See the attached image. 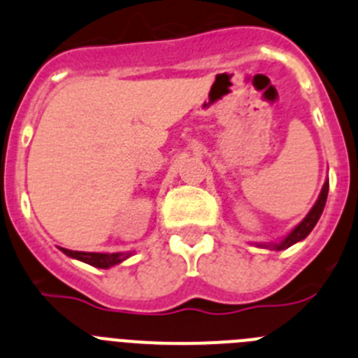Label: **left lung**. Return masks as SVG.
Masks as SVG:
<instances>
[{
	"mask_svg": "<svg viewBox=\"0 0 358 358\" xmlns=\"http://www.w3.org/2000/svg\"><path fill=\"white\" fill-rule=\"evenodd\" d=\"M328 188H330V185H328V181H327L324 185H322V189H321V194H319V199L315 201V204L312 206V210L308 211V215H306L301 222L297 224V226L294 227V229L290 231L289 235L281 240V242H278V243H256V245H258V248H267V249H276V251H281V249H287V248H290V245H294V243L305 240L306 236L310 235V231L315 227V224H317V220H319V217H321L322 210H324V204H327V197H328Z\"/></svg>",
	"mask_w": 358,
	"mask_h": 358,
	"instance_id": "8db88e82",
	"label": "left lung"
}]
</instances>
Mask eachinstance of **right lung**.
Wrapping results in <instances>:
<instances>
[{
    "label": "right lung",
    "instance_id": "right-lung-1",
    "mask_svg": "<svg viewBox=\"0 0 358 358\" xmlns=\"http://www.w3.org/2000/svg\"><path fill=\"white\" fill-rule=\"evenodd\" d=\"M61 251L64 255H68L69 258H75V260H80L84 264H90L93 267L98 268H109L113 265L122 264L123 260H127L129 256H132V251L129 252H82V251H69V249L61 248Z\"/></svg>",
    "mask_w": 358,
    "mask_h": 358
}]
</instances>
